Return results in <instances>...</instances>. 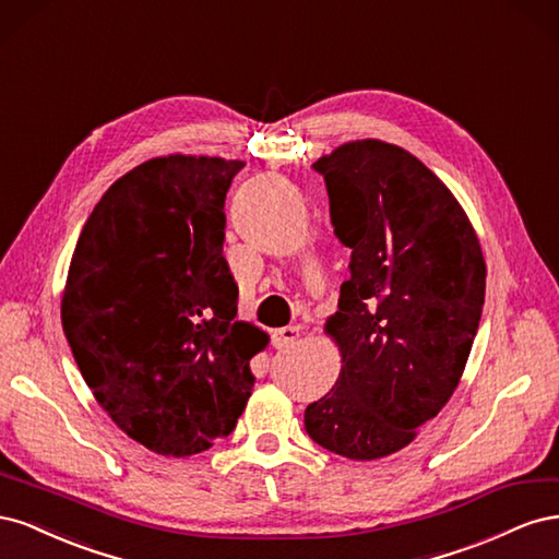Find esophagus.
Masks as SVG:
<instances>
[{
    "mask_svg": "<svg viewBox=\"0 0 559 559\" xmlns=\"http://www.w3.org/2000/svg\"><path fill=\"white\" fill-rule=\"evenodd\" d=\"M298 335H300V326H284V329H277V331L273 333V347H275V349L289 347V345H294V343L298 341Z\"/></svg>",
    "mask_w": 559,
    "mask_h": 559,
    "instance_id": "1",
    "label": "esophagus"
}]
</instances>
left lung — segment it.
Returning a JSON list of instances; mask_svg holds the SVG:
<instances>
[{
  "label": "left lung",
  "instance_id": "left-lung-1",
  "mask_svg": "<svg viewBox=\"0 0 559 559\" xmlns=\"http://www.w3.org/2000/svg\"><path fill=\"white\" fill-rule=\"evenodd\" d=\"M312 170L352 277L326 321L341 378L306 408V431L347 460H380L441 413L464 373L485 302L483 251L448 186L408 151L349 142Z\"/></svg>",
  "mask_w": 559,
  "mask_h": 559
}]
</instances>
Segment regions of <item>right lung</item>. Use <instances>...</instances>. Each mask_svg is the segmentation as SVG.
Here are the masks:
<instances>
[{
  "label": "right lung",
  "mask_w": 559,
  "mask_h": 559,
  "mask_svg": "<svg viewBox=\"0 0 559 559\" xmlns=\"http://www.w3.org/2000/svg\"><path fill=\"white\" fill-rule=\"evenodd\" d=\"M242 160L167 156L111 183L83 226L62 329L97 403L130 438L186 456L226 438L267 343L235 321L226 193Z\"/></svg>",
  "instance_id": "obj_1"
}]
</instances>
